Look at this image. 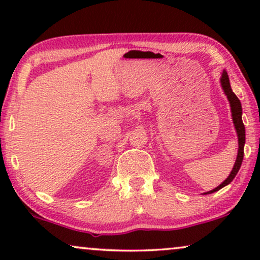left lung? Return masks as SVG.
<instances>
[{"mask_svg":"<svg viewBox=\"0 0 260 260\" xmlns=\"http://www.w3.org/2000/svg\"><path fill=\"white\" fill-rule=\"evenodd\" d=\"M220 81H221V86L222 90L225 92V94L227 95V99H229L230 105H231V111H232V118H233V123H234V127L237 130V135H238V143H239V149H238V155H237V159L236 163H234L232 172H231L230 176L223 181V182L214 188L213 190H209L205 194H212L214 191H218L219 189H221L222 187L227 186V184L231 183L233 181L234 177L239 172L241 163H243V158H244V144H245V126L243 123V119H241V115H243V109H241V103L234 92L231 88V84H230V79H229V74H227L226 71H222L221 78H220Z\"/></svg>","mask_w":260,"mask_h":260,"instance_id":"left-lung-1","label":"left lung"}]
</instances>
